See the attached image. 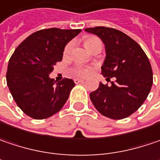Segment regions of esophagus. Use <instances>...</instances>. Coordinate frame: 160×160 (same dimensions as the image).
<instances>
[{"label":"esophagus","mask_w":160,"mask_h":160,"mask_svg":"<svg viewBox=\"0 0 160 160\" xmlns=\"http://www.w3.org/2000/svg\"><path fill=\"white\" fill-rule=\"evenodd\" d=\"M74 82H75L76 84H78V83H80V82H84V80H82V79H75V80H74Z\"/></svg>","instance_id":"obj_1"}]
</instances>
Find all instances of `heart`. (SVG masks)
<instances>
[{
	"label": "heart",
	"mask_w": 160,
	"mask_h": 160,
	"mask_svg": "<svg viewBox=\"0 0 160 160\" xmlns=\"http://www.w3.org/2000/svg\"><path fill=\"white\" fill-rule=\"evenodd\" d=\"M84 43H85V46L86 48L91 51L93 48L97 47V46H102L101 42L99 38L97 37H94V36H88L84 39ZM72 48H73V42H69L64 48V51H63V55L64 57H67L71 54V51H72ZM90 71V68L89 67H76L72 70V72L74 75L76 76H79V77H84V76H87Z\"/></svg>",
	"instance_id": "1"
}]
</instances>
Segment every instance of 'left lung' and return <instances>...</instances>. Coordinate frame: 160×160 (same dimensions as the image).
Segmentation results:
<instances>
[{
    "label": "left lung",
    "instance_id": "1",
    "mask_svg": "<svg viewBox=\"0 0 160 160\" xmlns=\"http://www.w3.org/2000/svg\"><path fill=\"white\" fill-rule=\"evenodd\" d=\"M105 45L106 58L101 74L115 78L111 85L99 83L89 94L94 107L105 117L122 119L130 116L143 104L153 83V73L146 53L127 34L113 28H87Z\"/></svg>",
    "mask_w": 160,
    "mask_h": 160
}]
</instances>
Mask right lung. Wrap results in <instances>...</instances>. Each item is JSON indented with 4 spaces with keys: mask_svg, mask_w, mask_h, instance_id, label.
<instances>
[{
    "mask_svg": "<svg viewBox=\"0 0 160 160\" xmlns=\"http://www.w3.org/2000/svg\"><path fill=\"white\" fill-rule=\"evenodd\" d=\"M81 30L51 28L27 37L12 55L6 74L9 89L18 107L35 119L59 112L75 86L71 79H51L53 66L61 61L65 46Z\"/></svg>",
    "mask_w": 160,
    "mask_h": 160,
    "instance_id": "right-lung-1",
    "label": "right lung"
}]
</instances>
